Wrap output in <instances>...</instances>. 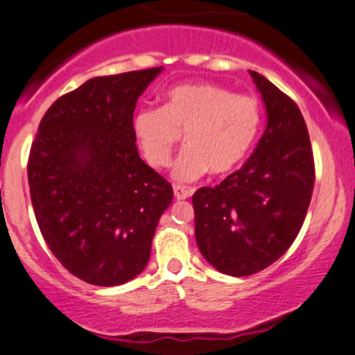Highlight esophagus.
<instances>
[{
	"instance_id": "1",
	"label": "esophagus",
	"mask_w": 355,
	"mask_h": 355,
	"mask_svg": "<svg viewBox=\"0 0 355 355\" xmlns=\"http://www.w3.org/2000/svg\"><path fill=\"white\" fill-rule=\"evenodd\" d=\"M173 193H175V198H177V200H185V198L191 197V193H193V190L189 189V187L175 185V187H173Z\"/></svg>"
}]
</instances>
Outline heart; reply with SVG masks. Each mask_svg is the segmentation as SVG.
<instances>
[{"label":"heart","instance_id":"obj_1","mask_svg":"<svg viewBox=\"0 0 355 355\" xmlns=\"http://www.w3.org/2000/svg\"><path fill=\"white\" fill-rule=\"evenodd\" d=\"M262 108L254 95L230 92L214 83H182L165 93L164 108L140 110L133 120L135 137L146 162L165 168L172 160L178 132L187 148L173 166V178L193 182L207 172H234L254 146Z\"/></svg>","mask_w":355,"mask_h":355}]
</instances>
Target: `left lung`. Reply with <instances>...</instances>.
Returning a JSON list of instances; mask_svg holds the SVG:
<instances>
[{
	"label": "left lung",
	"instance_id": "1",
	"mask_svg": "<svg viewBox=\"0 0 355 355\" xmlns=\"http://www.w3.org/2000/svg\"><path fill=\"white\" fill-rule=\"evenodd\" d=\"M267 108V128L247 164L193 193L195 239L218 272L247 277L272 266L300 232L315 166L302 113L291 96L250 71Z\"/></svg>",
	"mask_w": 355,
	"mask_h": 355
}]
</instances>
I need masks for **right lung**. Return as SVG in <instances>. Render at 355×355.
Wrapping results in <instances>:
<instances>
[{
	"label": "right lung",
	"mask_w": 355,
	"mask_h": 355,
	"mask_svg": "<svg viewBox=\"0 0 355 355\" xmlns=\"http://www.w3.org/2000/svg\"><path fill=\"white\" fill-rule=\"evenodd\" d=\"M162 67L96 76L48 108L28 158L44 242L85 282L113 287L146 267L173 189L137 150V100Z\"/></svg>",
	"instance_id": "obj_1"
}]
</instances>
